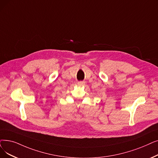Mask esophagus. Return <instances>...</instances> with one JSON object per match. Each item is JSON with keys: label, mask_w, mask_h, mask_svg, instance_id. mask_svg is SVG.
Here are the masks:
<instances>
[{"label": "esophagus", "mask_w": 158, "mask_h": 158, "mask_svg": "<svg viewBox=\"0 0 158 158\" xmlns=\"http://www.w3.org/2000/svg\"><path fill=\"white\" fill-rule=\"evenodd\" d=\"M85 81H79L78 82V85H79V86H83V85H85Z\"/></svg>", "instance_id": "esophagus-1"}]
</instances>
